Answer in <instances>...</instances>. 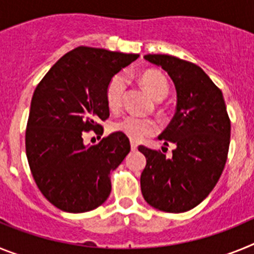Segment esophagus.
Instances as JSON below:
<instances>
[{
	"label": "esophagus",
	"instance_id": "obj_1",
	"mask_svg": "<svg viewBox=\"0 0 254 254\" xmlns=\"http://www.w3.org/2000/svg\"><path fill=\"white\" fill-rule=\"evenodd\" d=\"M137 146H138L137 143L134 142V141H131V149L133 150V151H134V150H137Z\"/></svg>",
	"mask_w": 254,
	"mask_h": 254
}]
</instances>
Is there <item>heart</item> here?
<instances>
[{
  "instance_id": "b5f03b06",
  "label": "heart",
  "mask_w": 254,
  "mask_h": 254,
  "mask_svg": "<svg viewBox=\"0 0 254 254\" xmlns=\"http://www.w3.org/2000/svg\"><path fill=\"white\" fill-rule=\"evenodd\" d=\"M141 82L147 93L155 100H161L167 96L169 91L167 78L156 71H146L141 76ZM127 87V75L117 73L108 82L105 89V102L111 112H118L122 107L123 96ZM113 132L123 133L132 141H141L147 136L156 133L159 129L158 123L151 118H141L136 116H126L111 125Z\"/></svg>"
}]
</instances>
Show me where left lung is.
<instances>
[{
	"label": "left lung",
	"mask_w": 254,
	"mask_h": 254,
	"mask_svg": "<svg viewBox=\"0 0 254 254\" xmlns=\"http://www.w3.org/2000/svg\"><path fill=\"white\" fill-rule=\"evenodd\" d=\"M174 82L177 111L159 140L173 142L168 159L163 152L140 146L146 158L141 192L147 203L165 212L196 207L219 181L230 143V120L223 93L197 64L168 55H146Z\"/></svg>",
	"instance_id": "left-lung-1"
}]
</instances>
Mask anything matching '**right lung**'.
Here are the masks:
<instances>
[{
  "instance_id": "right-lung-1",
  "label": "right lung",
  "mask_w": 254,
  "mask_h": 254,
  "mask_svg": "<svg viewBox=\"0 0 254 254\" xmlns=\"http://www.w3.org/2000/svg\"><path fill=\"white\" fill-rule=\"evenodd\" d=\"M137 58L77 47L38 84L26 125V156L38 188L60 210L91 211L111 194L109 176L131 150L128 137L116 132L96 145H85L82 136L89 131L103 134L100 122L109 117L108 82Z\"/></svg>"
}]
</instances>
